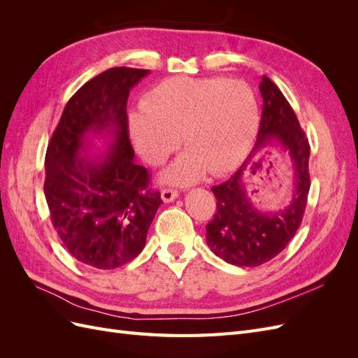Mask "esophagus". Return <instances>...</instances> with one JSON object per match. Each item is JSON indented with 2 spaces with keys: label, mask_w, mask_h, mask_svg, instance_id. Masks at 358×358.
Here are the masks:
<instances>
[{
  "label": "esophagus",
  "mask_w": 358,
  "mask_h": 358,
  "mask_svg": "<svg viewBox=\"0 0 358 358\" xmlns=\"http://www.w3.org/2000/svg\"><path fill=\"white\" fill-rule=\"evenodd\" d=\"M179 196V192L176 189H171V188H166L161 191V199L164 203H170V201H175Z\"/></svg>",
  "instance_id": "34e87169"
}]
</instances>
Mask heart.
I'll list each match as a JSON object with an SVG mask.
<instances>
[{"label":"heart","instance_id":"heart-1","mask_svg":"<svg viewBox=\"0 0 358 358\" xmlns=\"http://www.w3.org/2000/svg\"><path fill=\"white\" fill-rule=\"evenodd\" d=\"M129 115L134 148L146 162L159 166L180 145L188 150L161 173V182L189 185L208 170L218 176L242 159L258 122L251 86L221 78L178 76L157 85Z\"/></svg>","mask_w":358,"mask_h":358}]
</instances>
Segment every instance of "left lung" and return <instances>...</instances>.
Masks as SVG:
<instances>
[{
    "label": "left lung",
    "instance_id": "1",
    "mask_svg": "<svg viewBox=\"0 0 358 358\" xmlns=\"http://www.w3.org/2000/svg\"><path fill=\"white\" fill-rule=\"evenodd\" d=\"M259 92L263 112L255 146L229 180L212 187L216 213L206 225V242L210 251L224 262L241 267L262 266L284 251L301 224L310 188V146L294 110L266 76L259 82ZM263 148L282 150L295 173L292 201L275 213L259 210L245 188L247 173L259 165L256 155Z\"/></svg>",
    "mask_w": 358,
    "mask_h": 358
}]
</instances>
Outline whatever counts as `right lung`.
<instances>
[{
  "instance_id": "add662e5",
  "label": "right lung",
  "mask_w": 358,
  "mask_h": 358,
  "mask_svg": "<svg viewBox=\"0 0 358 358\" xmlns=\"http://www.w3.org/2000/svg\"><path fill=\"white\" fill-rule=\"evenodd\" d=\"M149 70L113 67L69 100L46 150L45 196L50 220L67 251L85 266L110 270L146 245L161 194L137 166L129 143V91ZM104 138V150H91Z\"/></svg>"
}]
</instances>
